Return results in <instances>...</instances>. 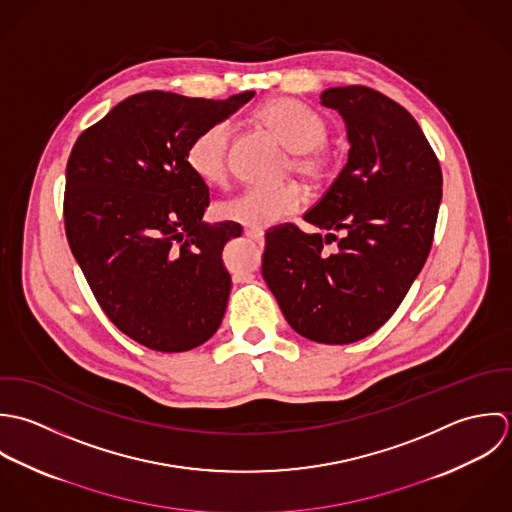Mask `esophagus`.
I'll return each instance as SVG.
<instances>
[{"instance_id":"obj_1","label":"esophagus","mask_w":512,"mask_h":512,"mask_svg":"<svg viewBox=\"0 0 512 512\" xmlns=\"http://www.w3.org/2000/svg\"><path fill=\"white\" fill-rule=\"evenodd\" d=\"M245 235L249 239H253L257 245H263L265 243V235L261 231H255V229H245Z\"/></svg>"}]
</instances>
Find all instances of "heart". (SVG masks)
I'll return each instance as SVG.
<instances>
[{"label": "heart", "instance_id": "obj_1", "mask_svg": "<svg viewBox=\"0 0 512 512\" xmlns=\"http://www.w3.org/2000/svg\"><path fill=\"white\" fill-rule=\"evenodd\" d=\"M257 116L267 124L289 150L297 154L293 160L295 172L305 178H316L322 170V160L316 148L326 140L324 120L307 104L281 97L263 104ZM233 124L217 120L198 132L186 150L190 170L207 184H223L229 174V142ZM305 198L297 186L279 188H247L231 200L219 204L223 219L239 223L247 229H267L287 215L297 213Z\"/></svg>", "mask_w": 512, "mask_h": 512}]
</instances>
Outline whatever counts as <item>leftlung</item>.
Instances as JSON below:
<instances>
[{
    "label": "left lung",
    "mask_w": 512,
    "mask_h": 512,
    "mask_svg": "<svg viewBox=\"0 0 512 512\" xmlns=\"http://www.w3.org/2000/svg\"><path fill=\"white\" fill-rule=\"evenodd\" d=\"M348 162L305 221L265 235L263 279L295 332L350 344L376 332L404 301L429 255L441 204V168L404 106L366 87H332ZM337 241L334 254L323 245Z\"/></svg>",
    "instance_id": "8db88e82"
}]
</instances>
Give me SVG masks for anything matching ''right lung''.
Wrapping results in <instances>:
<instances>
[{"instance_id":"add662e5","label":"right lung","mask_w":512,"mask_h":512,"mask_svg":"<svg viewBox=\"0 0 512 512\" xmlns=\"http://www.w3.org/2000/svg\"><path fill=\"white\" fill-rule=\"evenodd\" d=\"M253 97L138 93L73 146L65 188L71 251L112 324L150 350H192L223 320L231 277L221 251L243 229L202 221L209 190L186 150Z\"/></svg>"}]
</instances>
